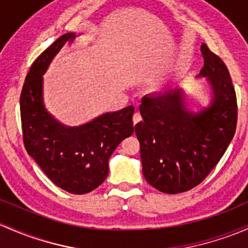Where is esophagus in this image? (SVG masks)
I'll list each match as a JSON object with an SVG mask.
<instances>
[{"label": "esophagus", "instance_id": "34e87169", "mask_svg": "<svg viewBox=\"0 0 248 248\" xmlns=\"http://www.w3.org/2000/svg\"><path fill=\"white\" fill-rule=\"evenodd\" d=\"M141 119H142V117H141V115H140V113L135 111L134 115H133V124H134V126H135V124H137L138 122L141 121Z\"/></svg>", "mask_w": 248, "mask_h": 248}]
</instances>
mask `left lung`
Instances as JSON below:
<instances>
[{
  "instance_id": "1",
  "label": "left lung",
  "mask_w": 248,
  "mask_h": 248,
  "mask_svg": "<svg viewBox=\"0 0 248 248\" xmlns=\"http://www.w3.org/2000/svg\"><path fill=\"white\" fill-rule=\"evenodd\" d=\"M212 88L209 106L199 111L186 108L182 89L142 97V121L135 124L146 181L165 194L187 191L209 174L231 144L236 129V95L227 66L205 44L201 46Z\"/></svg>"
}]
</instances>
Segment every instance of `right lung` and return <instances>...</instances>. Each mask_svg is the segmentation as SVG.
Returning a JSON list of instances; mask_svg holds the SVG:
<instances>
[{
  "instance_id": "obj_1",
  "label": "right lung",
  "mask_w": 248,
  "mask_h": 248,
  "mask_svg": "<svg viewBox=\"0 0 248 248\" xmlns=\"http://www.w3.org/2000/svg\"><path fill=\"white\" fill-rule=\"evenodd\" d=\"M75 36H59L35 59L21 91L20 113L28 155L57 186L82 195L95 190L108 176L111 153L134 132V107L106 113L80 126H66L46 109L43 75L59 49Z\"/></svg>"
}]
</instances>
